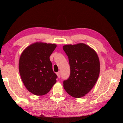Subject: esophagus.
I'll return each mask as SVG.
<instances>
[{
    "instance_id": "esophagus-1",
    "label": "esophagus",
    "mask_w": 123,
    "mask_h": 123,
    "mask_svg": "<svg viewBox=\"0 0 123 123\" xmlns=\"http://www.w3.org/2000/svg\"><path fill=\"white\" fill-rule=\"evenodd\" d=\"M56 74H57V77H58V78H60V76H61V72H60V71L58 72H57V73H56Z\"/></svg>"
}]
</instances>
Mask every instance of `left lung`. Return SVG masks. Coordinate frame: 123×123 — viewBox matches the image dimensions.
Masks as SVG:
<instances>
[{"label": "left lung", "mask_w": 123, "mask_h": 123, "mask_svg": "<svg viewBox=\"0 0 123 123\" xmlns=\"http://www.w3.org/2000/svg\"><path fill=\"white\" fill-rule=\"evenodd\" d=\"M63 49L68 56L70 74L63 81L64 89L75 98L85 96L95 86L100 72L96 52L83 43L66 45Z\"/></svg>", "instance_id": "left-lung-1"}]
</instances>
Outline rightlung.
<instances>
[{
  "label": "right lung",
  "instance_id": "add662e5",
  "mask_svg": "<svg viewBox=\"0 0 123 123\" xmlns=\"http://www.w3.org/2000/svg\"><path fill=\"white\" fill-rule=\"evenodd\" d=\"M56 47L54 44L36 43L28 46L20 55V77L27 89L35 95L48 93L56 81L57 76L49 60Z\"/></svg>",
  "mask_w": 123,
  "mask_h": 123
}]
</instances>
